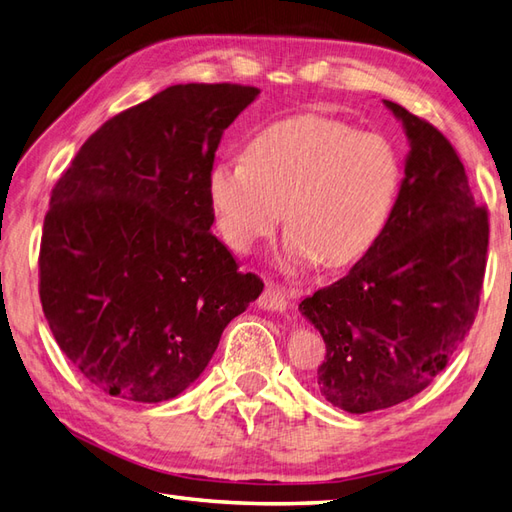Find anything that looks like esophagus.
<instances>
[{
	"label": "esophagus",
	"instance_id": "obj_1",
	"mask_svg": "<svg viewBox=\"0 0 512 512\" xmlns=\"http://www.w3.org/2000/svg\"><path fill=\"white\" fill-rule=\"evenodd\" d=\"M259 308L273 310V312H284L288 308L286 290L270 281V284H266V290L262 292V297H259Z\"/></svg>",
	"mask_w": 512,
	"mask_h": 512
}]
</instances>
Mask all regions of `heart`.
I'll return each mask as SVG.
<instances>
[{"mask_svg": "<svg viewBox=\"0 0 512 512\" xmlns=\"http://www.w3.org/2000/svg\"><path fill=\"white\" fill-rule=\"evenodd\" d=\"M400 182L398 151L387 138L301 114L264 127L244 158L217 162L206 191L217 231L237 253L273 235L284 206L286 266L323 259L339 268L358 262L383 237Z\"/></svg>", "mask_w": 512, "mask_h": 512, "instance_id": "obj_1", "label": "heart"}]
</instances>
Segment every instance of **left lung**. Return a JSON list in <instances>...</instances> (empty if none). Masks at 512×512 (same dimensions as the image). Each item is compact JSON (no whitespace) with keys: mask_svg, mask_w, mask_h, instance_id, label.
Returning a JSON list of instances; mask_svg holds the SVG:
<instances>
[{"mask_svg":"<svg viewBox=\"0 0 512 512\" xmlns=\"http://www.w3.org/2000/svg\"><path fill=\"white\" fill-rule=\"evenodd\" d=\"M383 103L409 140L394 213L350 273L299 303L328 350L314 385L347 413L394 407L431 385L471 330L486 270L488 213L453 145Z\"/></svg>","mask_w":512,"mask_h":512,"instance_id":"8db88e82","label":"left lung"}]
</instances>
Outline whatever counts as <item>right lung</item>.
<instances>
[{
	"label": "right lung",
	"mask_w": 512,
	"mask_h": 512,
	"mask_svg": "<svg viewBox=\"0 0 512 512\" xmlns=\"http://www.w3.org/2000/svg\"><path fill=\"white\" fill-rule=\"evenodd\" d=\"M259 90L187 83L110 118L54 184L39 297L61 352L118 400L162 402L198 380L224 328L262 295L211 233L209 173Z\"/></svg>",
	"instance_id": "add662e5"
}]
</instances>
